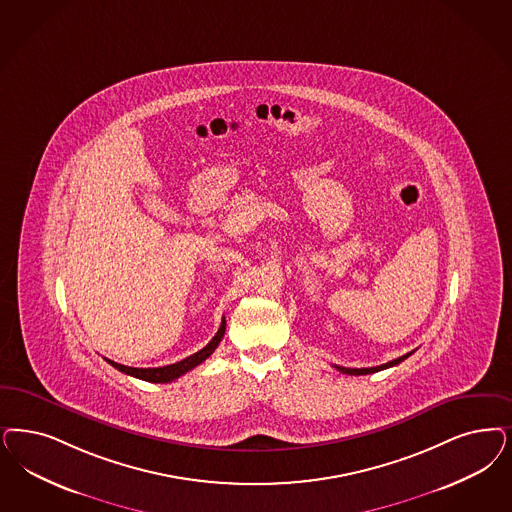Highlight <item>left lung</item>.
<instances>
[{
    "label": "left lung",
    "instance_id": "1",
    "mask_svg": "<svg viewBox=\"0 0 512 512\" xmlns=\"http://www.w3.org/2000/svg\"><path fill=\"white\" fill-rule=\"evenodd\" d=\"M414 352L405 353V355H401V357H397V359H393V361H389V363H384V365H378V367H369V369H348V367H338L335 365L336 371L344 372V374H352V376H361V374H372V372L384 371V369H389V367H395V365H399L401 361H405L408 355H412Z\"/></svg>",
    "mask_w": 512,
    "mask_h": 512
}]
</instances>
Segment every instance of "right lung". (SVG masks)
I'll use <instances>...</instances> for the list:
<instances>
[{
  "label": "right lung",
  "instance_id": "add662e5",
  "mask_svg": "<svg viewBox=\"0 0 512 512\" xmlns=\"http://www.w3.org/2000/svg\"><path fill=\"white\" fill-rule=\"evenodd\" d=\"M225 329H227V321L223 318L219 331L215 333L212 340H210L200 352L193 353V355L185 357L183 361H177L174 365L157 367V369H134V367H126V365H121V363H115V361H111V359H106V361L111 367H115L117 371L124 372V374H128V376H134V378H140V380H145V382H155V384L174 382L179 376H183L185 372L193 371L194 367H198L200 363H204V361L215 352V348L219 346V342H221L223 336H225Z\"/></svg>",
  "mask_w": 512,
  "mask_h": 512
}]
</instances>
